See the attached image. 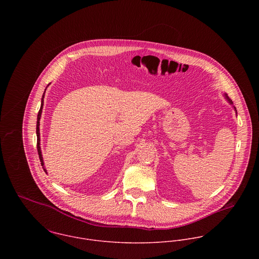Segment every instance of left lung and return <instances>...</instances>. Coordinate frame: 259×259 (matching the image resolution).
I'll use <instances>...</instances> for the list:
<instances>
[{
  "label": "left lung",
  "mask_w": 259,
  "mask_h": 259,
  "mask_svg": "<svg viewBox=\"0 0 259 259\" xmlns=\"http://www.w3.org/2000/svg\"><path fill=\"white\" fill-rule=\"evenodd\" d=\"M225 98H226V99H227V101H228V102H229V103H230V104H231V105H232V102H231V101H230V100H229V98H228V97H227V96H226V95H225ZM234 110H235V111H236V109H235V108H234Z\"/></svg>",
  "instance_id": "1"
}]
</instances>
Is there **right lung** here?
<instances>
[{"label": "right lung", "instance_id": "add662e5", "mask_svg": "<svg viewBox=\"0 0 259 259\" xmlns=\"http://www.w3.org/2000/svg\"><path fill=\"white\" fill-rule=\"evenodd\" d=\"M45 92H46V90H45ZM44 96H45V93H44V95H42V98H41V103H40V109H39V111H38V113H37V153H38V157H39V160H40V164H41V166H42V168H44V170L47 172V169L45 168V166H44V159H42V156H41V151H40V147H39V119H40V115H41V111H42V106H44Z\"/></svg>", "mask_w": 259, "mask_h": 259}]
</instances>
